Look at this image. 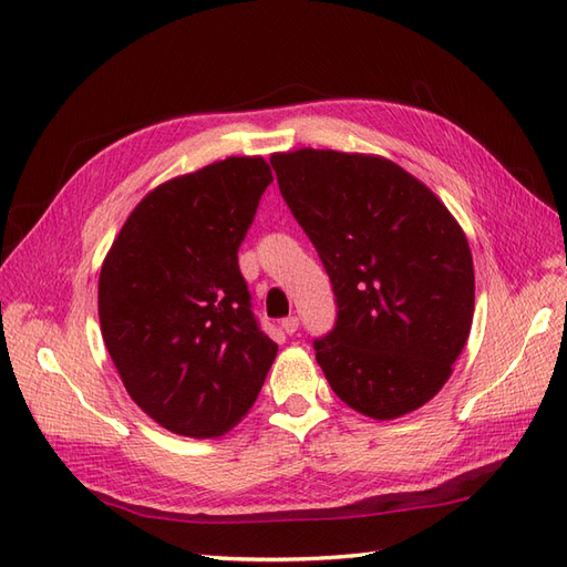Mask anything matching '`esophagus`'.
I'll return each mask as SVG.
<instances>
[{
  "mask_svg": "<svg viewBox=\"0 0 567 567\" xmlns=\"http://www.w3.org/2000/svg\"><path fill=\"white\" fill-rule=\"evenodd\" d=\"M298 326H300V319H298V317H286V319L281 321V329H284L288 336H293V333L298 331Z\"/></svg>",
  "mask_w": 567,
  "mask_h": 567,
  "instance_id": "esophagus-1",
  "label": "esophagus"
}]
</instances>
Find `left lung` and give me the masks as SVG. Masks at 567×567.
<instances>
[{
  "instance_id": "8db88e82",
  "label": "left lung",
  "mask_w": 567,
  "mask_h": 567,
  "mask_svg": "<svg viewBox=\"0 0 567 567\" xmlns=\"http://www.w3.org/2000/svg\"><path fill=\"white\" fill-rule=\"evenodd\" d=\"M279 192L329 274L338 317L315 340L338 398L398 419L452 375L475 307L473 255L458 221L406 169L362 153H274Z\"/></svg>"
}]
</instances>
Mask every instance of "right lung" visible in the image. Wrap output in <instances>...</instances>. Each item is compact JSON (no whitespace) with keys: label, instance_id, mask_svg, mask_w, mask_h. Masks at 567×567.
<instances>
[{"label":"right lung","instance_id":"right-lung-1","mask_svg":"<svg viewBox=\"0 0 567 567\" xmlns=\"http://www.w3.org/2000/svg\"><path fill=\"white\" fill-rule=\"evenodd\" d=\"M271 182L257 156L169 179L132 210L101 267L99 321L113 364L130 398L177 435L227 433L277 357L238 269Z\"/></svg>","mask_w":567,"mask_h":567}]
</instances>
